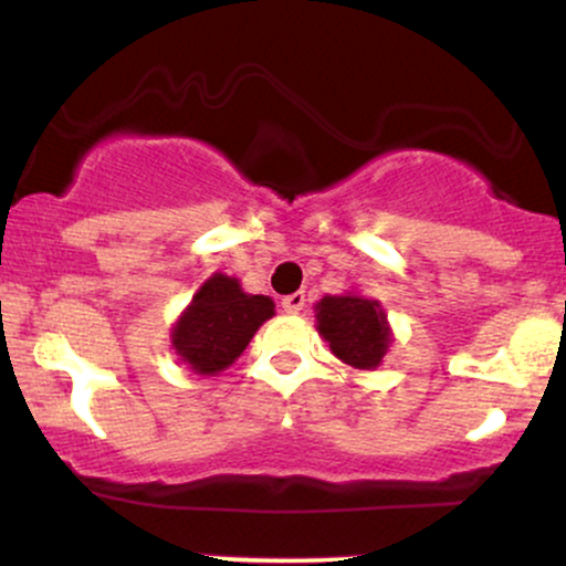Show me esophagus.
<instances>
[{
    "mask_svg": "<svg viewBox=\"0 0 566 566\" xmlns=\"http://www.w3.org/2000/svg\"><path fill=\"white\" fill-rule=\"evenodd\" d=\"M305 305V295L303 292H292V295L282 297V308L287 311V314H301Z\"/></svg>",
    "mask_w": 566,
    "mask_h": 566,
    "instance_id": "34e87169",
    "label": "esophagus"
}]
</instances>
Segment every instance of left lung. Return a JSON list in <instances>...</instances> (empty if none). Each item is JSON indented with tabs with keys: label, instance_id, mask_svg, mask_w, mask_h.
Segmentation results:
<instances>
[{
	"label": "left lung",
	"instance_id": "obj_1",
	"mask_svg": "<svg viewBox=\"0 0 566 566\" xmlns=\"http://www.w3.org/2000/svg\"><path fill=\"white\" fill-rule=\"evenodd\" d=\"M316 329L329 350L356 369H375L391 346V327L378 301L361 295H324L314 305Z\"/></svg>",
	"mask_w": 566,
	"mask_h": 566
}]
</instances>
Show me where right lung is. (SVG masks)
Masks as SVG:
<instances>
[{"mask_svg": "<svg viewBox=\"0 0 566 566\" xmlns=\"http://www.w3.org/2000/svg\"><path fill=\"white\" fill-rule=\"evenodd\" d=\"M271 316V297L247 295L239 279L212 274L175 322L172 348L197 375H216L242 356L258 327Z\"/></svg>", "mask_w": 566, "mask_h": 566, "instance_id": "obj_1", "label": "right lung"}]
</instances>
